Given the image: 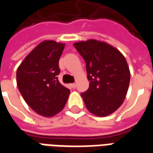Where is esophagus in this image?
I'll list each match as a JSON object with an SVG mask.
<instances>
[{
  "instance_id": "1",
  "label": "esophagus",
  "mask_w": 153,
  "mask_h": 153,
  "mask_svg": "<svg viewBox=\"0 0 153 153\" xmlns=\"http://www.w3.org/2000/svg\"><path fill=\"white\" fill-rule=\"evenodd\" d=\"M70 86L72 88H76V84H75V83H70Z\"/></svg>"
}]
</instances>
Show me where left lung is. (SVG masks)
<instances>
[{
	"label": "left lung",
	"instance_id": "8db88e82",
	"mask_svg": "<svg viewBox=\"0 0 153 153\" xmlns=\"http://www.w3.org/2000/svg\"><path fill=\"white\" fill-rule=\"evenodd\" d=\"M86 63L89 88L81 93L87 109L106 116L118 109L128 91L130 72L125 56L102 42L90 39L74 44Z\"/></svg>",
	"mask_w": 153,
	"mask_h": 153
}]
</instances>
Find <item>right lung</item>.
Listing matches in <instances>:
<instances>
[{"mask_svg": "<svg viewBox=\"0 0 153 153\" xmlns=\"http://www.w3.org/2000/svg\"><path fill=\"white\" fill-rule=\"evenodd\" d=\"M65 44L44 41L35 47L19 66V90L28 106L45 117L63 109L70 91L58 80L59 60Z\"/></svg>", "mask_w": 153, "mask_h": 153, "instance_id": "obj_1", "label": "right lung"}]
</instances>
